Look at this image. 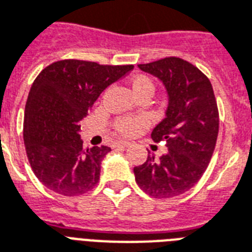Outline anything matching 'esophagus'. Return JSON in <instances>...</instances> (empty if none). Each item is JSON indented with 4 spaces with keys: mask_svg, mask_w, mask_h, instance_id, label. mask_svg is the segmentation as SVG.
I'll use <instances>...</instances> for the list:
<instances>
[{
    "mask_svg": "<svg viewBox=\"0 0 252 252\" xmlns=\"http://www.w3.org/2000/svg\"><path fill=\"white\" fill-rule=\"evenodd\" d=\"M128 142H125V140H118L116 144H114V147H127Z\"/></svg>",
    "mask_w": 252,
    "mask_h": 252,
    "instance_id": "esophagus-1",
    "label": "esophagus"
}]
</instances>
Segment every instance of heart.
I'll return each mask as SVG.
<instances>
[{"label": "heart", "instance_id": "1", "mask_svg": "<svg viewBox=\"0 0 252 252\" xmlns=\"http://www.w3.org/2000/svg\"><path fill=\"white\" fill-rule=\"evenodd\" d=\"M132 89H134V93L143 91V89H153L154 91V84L148 77L139 76V77H135L132 80ZM144 124H146V120L140 118V117H138V118L122 117V118H118L116 121V128L117 131L121 132L122 135H131L138 128L142 127Z\"/></svg>", "mask_w": 252, "mask_h": 252}]
</instances>
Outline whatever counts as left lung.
Here are the masks:
<instances>
[{"label":"left lung","mask_w":252,"mask_h":252,"mask_svg":"<svg viewBox=\"0 0 252 252\" xmlns=\"http://www.w3.org/2000/svg\"><path fill=\"white\" fill-rule=\"evenodd\" d=\"M160 80L168 95L165 118L151 132L168 151L134 168L136 184L155 198H171L194 187L205 172L218 135V109L209 79L180 58L139 64Z\"/></svg>","instance_id":"left-lung-1"}]
</instances>
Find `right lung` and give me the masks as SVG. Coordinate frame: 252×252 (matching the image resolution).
<instances>
[{"label":"right lung","instance_id":"1","mask_svg":"<svg viewBox=\"0 0 252 252\" xmlns=\"http://www.w3.org/2000/svg\"><path fill=\"white\" fill-rule=\"evenodd\" d=\"M132 68L59 60L34 80L25 108L23 140L31 169L44 187L79 196L98 183L101 161L112 148H83L80 124L99 94Z\"/></svg>","mask_w":252,"mask_h":252}]
</instances>
